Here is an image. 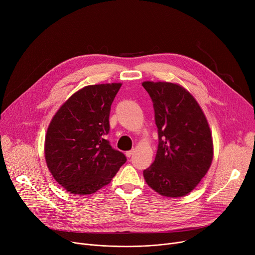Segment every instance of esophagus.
Listing matches in <instances>:
<instances>
[{"mask_svg":"<svg viewBox=\"0 0 255 255\" xmlns=\"http://www.w3.org/2000/svg\"><path fill=\"white\" fill-rule=\"evenodd\" d=\"M134 152H135V151H134V149H133V150H130V151H127V152H126V153H125V154H126V156H127V157H128V158H130V157H131V156H132V155H133V154H134Z\"/></svg>","mask_w":255,"mask_h":255,"instance_id":"obj_1","label":"esophagus"}]
</instances>
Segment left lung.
<instances>
[{"label": "left lung", "instance_id": "obj_1", "mask_svg": "<svg viewBox=\"0 0 255 255\" xmlns=\"http://www.w3.org/2000/svg\"><path fill=\"white\" fill-rule=\"evenodd\" d=\"M150 95L158 149L153 164L143 170L152 189L167 197L191 192L209 170L213 139L208 121L191 94L171 83L144 82Z\"/></svg>", "mask_w": 255, "mask_h": 255}]
</instances>
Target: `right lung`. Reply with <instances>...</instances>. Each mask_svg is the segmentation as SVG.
<instances>
[{
    "label": "right lung",
    "mask_w": 255,
    "mask_h": 255,
    "mask_svg": "<svg viewBox=\"0 0 255 255\" xmlns=\"http://www.w3.org/2000/svg\"><path fill=\"white\" fill-rule=\"evenodd\" d=\"M122 84L88 86L74 93L52 118L45 160L55 180L72 194L96 192L111 183L126 156L106 139L112 103Z\"/></svg>",
    "instance_id": "1"
}]
</instances>
